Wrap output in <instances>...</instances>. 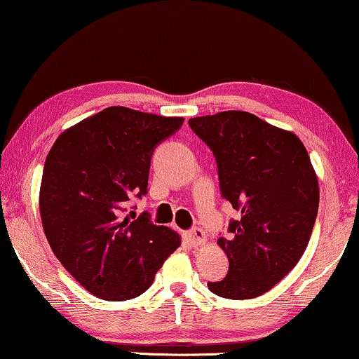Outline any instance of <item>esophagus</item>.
I'll use <instances>...</instances> for the list:
<instances>
[{
  "instance_id": "1",
  "label": "esophagus",
  "mask_w": 359,
  "mask_h": 359,
  "mask_svg": "<svg viewBox=\"0 0 359 359\" xmlns=\"http://www.w3.org/2000/svg\"><path fill=\"white\" fill-rule=\"evenodd\" d=\"M189 238H190V242L195 245H201L203 242H205V231H203L201 227H194V229H190V232H189Z\"/></svg>"
}]
</instances>
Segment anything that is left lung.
Here are the masks:
<instances>
[{
	"instance_id": "8db88e82",
	"label": "left lung",
	"mask_w": 359,
	"mask_h": 359,
	"mask_svg": "<svg viewBox=\"0 0 359 359\" xmlns=\"http://www.w3.org/2000/svg\"><path fill=\"white\" fill-rule=\"evenodd\" d=\"M189 126L216 158L222 198L240 212L217 240L227 276L208 288L231 299L263 295L297 266L316 222L319 187L306 148L245 111L194 117Z\"/></svg>"
}]
</instances>
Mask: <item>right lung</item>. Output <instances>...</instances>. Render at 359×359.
<instances>
[{"mask_svg":"<svg viewBox=\"0 0 359 359\" xmlns=\"http://www.w3.org/2000/svg\"><path fill=\"white\" fill-rule=\"evenodd\" d=\"M184 117L111 106L62 132L48 153L40 214L48 243L85 290L109 302L142 295L179 233L148 212L124 216L127 201L148 194L151 156Z\"/></svg>","mask_w":359,"mask_h":359,"instance_id":"add662e5","label":"right lung"}]
</instances>
